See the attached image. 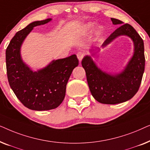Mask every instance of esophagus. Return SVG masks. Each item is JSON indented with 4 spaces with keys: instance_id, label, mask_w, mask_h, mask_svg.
<instances>
[{
    "instance_id": "esophagus-1",
    "label": "esophagus",
    "mask_w": 150,
    "mask_h": 150,
    "mask_svg": "<svg viewBox=\"0 0 150 150\" xmlns=\"http://www.w3.org/2000/svg\"><path fill=\"white\" fill-rule=\"evenodd\" d=\"M76 55H77V57H78V59H79V61H81L82 59H83L84 57V53L83 52H81V51H80V52H78Z\"/></svg>"
}]
</instances>
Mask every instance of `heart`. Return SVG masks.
Here are the masks:
<instances>
[{
	"label": "heart",
	"mask_w": 150,
	"mask_h": 150,
	"mask_svg": "<svg viewBox=\"0 0 150 150\" xmlns=\"http://www.w3.org/2000/svg\"><path fill=\"white\" fill-rule=\"evenodd\" d=\"M92 26H93V24H92V23H90L89 22V23L86 24L85 25L83 26V28L84 30H88L92 27ZM100 31H101V27H98L97 28H96V33H100Z\"/></svg>",
	"instance_id": "1"
}]
</instances>
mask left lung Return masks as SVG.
Wrapping results in <instances>:
<instances>
[{
  "label": "left lung",
  "instance_id": "obj_1",
  "mask_svg": "<svg viewBox=\"0 0 150 150\" xmlns=\"http://www.w3.org/2000/svg\"><path fill=\"white\" fill-rule=\"evenodd\" d=\"M110 19L113 24H123L120 20ZM122 35L128 36L132 40L134 53L121 72L108 73L97 66L91 57L99 52V48L92 50L91 56L86 55L82 60V66L85 70L90 91L93 97L102 104H115L131 99L138 91L144 73V44L138 33L130 24H122L117 28L106 39L102 47L104 48ZM96 50L97 51H95Z\"/></svg>",
  "mask_w": 150,
  "mask_h": 150
}]
</instances>
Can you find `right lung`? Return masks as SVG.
Returning a JSON list of instances; mask_svg holds the SVG:
<instances>
[{
  "label": "right lung",
  "mask_w": 150,
  "mask_h": 150,
  "mask_svg": "<svg viewBox=\"0 0 150 150\" xmlns=\"http://www.w3.org/2000/svg\"><path fill=\"white\" fill-rule=\"evenodd\" d=\"M52 19L35 21L17 32L6 50L8 81L24 106L34 110H48L58 107L64 100L68 80L79 65L76 55L53 60L44 68L33 71L22 60V43L35 26Z\"/></svg>",
  "instance_id": "add662e5"
}]
</instances>
